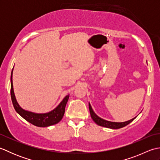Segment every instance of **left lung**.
<instances>
[{"mask_svg":"<svg viewBox=\"0 0 160 160\" xmlns=\"http://www.w3.org/2000/svg\"><path fill=\"white\" fill-rule=\"evenodd\" d=\"M89 111H90V114H91V117L93 119V120L96 122V123L101 126V127H104L106 128H113V129H118V128H120L125 127V126L128 125V124H130L132 121H133L136 117L133 118L130 120L123 122H110V121H107L106 120H104V119L100 118L99 116L95 113V112L93 111L92 107H91L90 103H89Z\"/></svg>","mask_w":160,"mask_h":160,"instance_id":"obj_1","label":"left lung"}]
</instances>
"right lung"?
<instances>
[{
    "label": "right lung",
    "instance_id": "add662e5",
    "mask_svg": "<svg viewBox=\"0 0 160 160\" xmlns=\"http://www.w3.org/2000/svg\"><path fill=\"white\" fill-rule=\"evenodd\" d=\"M12 75H13V69L11 73V98L14 107L16 111L18 113L20 116L25 119V120L29 122L33 125L38 127H47L49 126L54 125L62 120L63 115L64 114V110L67 103V101L69 100V95H67L64 98V99L61 101V102L58 106L51 111L48 113H33L32 111H29L23 109L22 108L20 107L18 102H17L14 91H13V81H12Z\"/></svg>",
    "mask_w": 160,
    "mask_h": 160
}]
</instances>
